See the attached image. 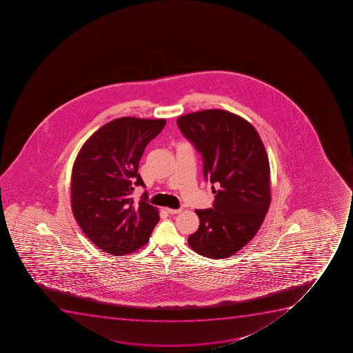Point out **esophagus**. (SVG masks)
I'll return each instance as SVG.
<instances>
[{"label":"esophagus","instance_id":"1","mask_svg":"<svg viewBox=\"0 0 353 353\" xmlns=\"http://www.w3.org/2000/svg\"><path fill=\"white\" fill-rule=\"evenodd\" d=\"M165 210H167V213L172 214V215H174V214L182 213L183 210H172V208H165Z\"/></svg>","mask_w":353,"mask_h":353}]
</instances>
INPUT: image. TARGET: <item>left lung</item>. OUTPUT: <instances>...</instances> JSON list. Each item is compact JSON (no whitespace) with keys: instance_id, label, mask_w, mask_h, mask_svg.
<instances>
[{"instance_id":"obj_1","label":"left lung","mask_w":353,"mask_h":353,"mask_svg":"<svg viewBox=\"0 0 353 353\" xmlns=\"http://www.w3.org/2000/svg\"><path fill=\"white\" fill-rule=\"evenodd\" d=\"M203 159V177L219 186L213 208L196 210L199 228L188 243L206 258H229L252 241L270 206V167L251 123L222 109L177 119Z\"/></svg>"}]
</instances>
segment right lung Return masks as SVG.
<instances>
[{"instance_id":"right-lung-1","label":"right lung","mask_w":353,"mask_h":353,"mask_svg":"<svg viewBox=\"0 0 353 353\" xmlns=\"http://www.w3.org/2000/svg\"><path fill=\"white\" fill-rule=\"evenodd\" d=\"M165 119L121 117L97 130L81 146L71 172V208L86 237L112 255L129 254L150 241L159 210L130 198L145 186L138 165Z\"/></svg>"}]
</instances>
